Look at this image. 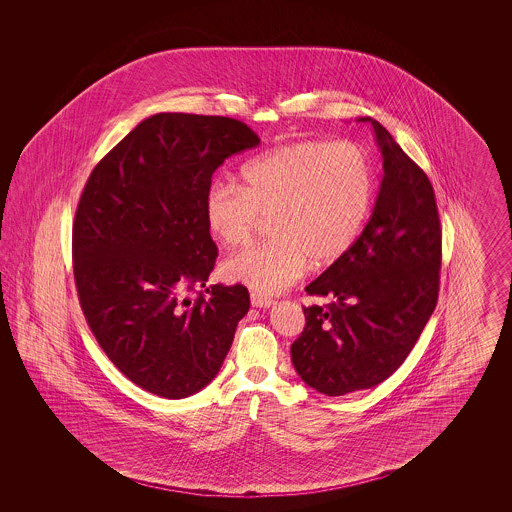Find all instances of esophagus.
<instances>
[{"mask_svg":"<svg viewBox=\"0 0 512 512\" xmlns=\"http://www.w3.org/2000/svg\"><path fill=\"white\" fill-rule=\"evenodd\" d=\"M251 305L259 307V309H268L274 305V299H270L267 295H261V293H251Z\"/></svg>","mask_w":512,"mask_h":512,"instance_id":"esophagus-1","label":"esophagus"}]
</instances>
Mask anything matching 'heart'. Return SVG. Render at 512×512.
I'll use <instances>...</instances> for the list:
<instances>
[{
  "instance_id": "b5f03b06",
  "label": "heart",
  "mask_w": 512,
  "mask_h": 512,
  "mask_svg": "<svg viewBox=\"0 0 512 512\" xmlns=\"http://www.w3.org/2000/svg\"><path fill=\"white\" fill-rule=\"evenodd\" d=\"M372 201V172L351 142H297L263 153L240 172V188H209L203 215L222 247L245 245L261 219L272 240L222 265V276L257 293L284 292L311 265L326 267L357 242Z\"/></svg>"
}]
</instances>
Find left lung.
Instances as JSON below:
<instances>
[{"mask_svg":"<svg viewBox=\"0 0 512 512\" xmlns=\"http://www.w3.org/2000/svg\"><path fill=\"white\" fill-rule=\"evenodd\" d=\"M384 176L372 215L353 247L305 292L332 299L303 307L305 330L292 363L313 390L336 397L390 378L432 317L439 292L441 228L424 171L374 119Z\"/></svg>","mask_w":512,"mask_h":512,"instance_id":"1","label":"left lung"}]
</instances>
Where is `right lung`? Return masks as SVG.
Returning a JSON list of instances; mask_svg holds the SVG:
<instances>
[{
  "label": "right lung",
  "instance_id": "right-lung-1",
  "mask_svg": "<svg viewBox=\"0 0 512 512\" xmlns=\"http://www.w3.org/2000/svg\"><path fill=\"white\" fill-rule=\"evenodd\" d=\"M236 119L157 113L90 174L73 226L74 282L101 349L142 390L184 399L219 374L249 311L242 284L188 293L215 267L203 201L213 172L259 146Z\"/></svg>",
  "mask_w": 512,
  "mask_h": 512
}]
</instances>
